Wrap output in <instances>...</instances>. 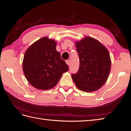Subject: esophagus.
Here are the masks:
<instances>
[{"label": "esophagus", "instance_id": "34e87169", "mask_svg": "<svg viewBox=\"0 0 131 131\" xmlns=\"http://www.w3.org/2000/svg\"><path fill=\"white\" fill-rule=\"evenodd\" d=\"M66 64H67V65H68V66L70 65V61L67 60V61H66Z\"/></svg>", "mask_w": 131, "mask_h": 131}]
</instances>
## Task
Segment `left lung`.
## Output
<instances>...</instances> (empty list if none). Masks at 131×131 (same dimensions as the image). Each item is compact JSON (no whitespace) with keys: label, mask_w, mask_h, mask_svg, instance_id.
Instances as JSON below:
<instances>
[{"label":"left lung","mask_w":131,"mask_h":131,"mask_svg":"<svg viewBox=\"0 0 131 131\" xmlns=\"http://www.w3.org/2000/svg\"><path fill=\"white\" fill-rule=\"evenodd\" d=\"M80 59L78 72L72 74L77 88L91 92L100 89L106 82L111 69L109 51L97 39L86 37L75 42Z\"/></svg>","instance_id":"8db88e82"}]
</instances>
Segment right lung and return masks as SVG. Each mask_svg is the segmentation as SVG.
<instances>
[{"instance_id": "add662e5", "label": "right lung", "mask_w": 131, "mask_h": 131, "mask_svg": "<svg viewBox=\"0 0 131 131\" xmlns=\"http://www.w3.org/2000/svg\"><path fill=\"white\" fill-rule=\"evenodd\" d=\"M56 41L43 37L26 50L22 62L23 71L29 84L38 90H47L56 86L68 66L56 50Z\"/></svg>"}]
</instances>
